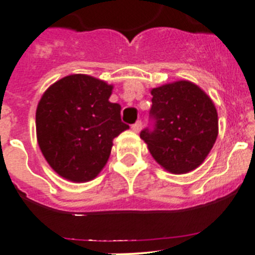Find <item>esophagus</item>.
<instances>
[{
  "label": "esophagus",
  "mask_w": 255,
  "mask_h": 255,
  "mask_svg": "<svg viewBox=\"0 0 255 255\" xmlns=\"http://www.w3.org/2000/svg\"><path fill=\"white\" fill-rule=\"evenodd\" d=\"M141 128H142V122H141V121H138V122H136V123H134V125L132 126V130L134 133H138L139 130H141Z\"/></svg>",
  "instance_id": "34e87169"
}]
</instances>
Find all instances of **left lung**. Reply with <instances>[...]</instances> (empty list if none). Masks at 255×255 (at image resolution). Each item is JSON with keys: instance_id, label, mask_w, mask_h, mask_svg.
Instances as JSON below:
<instances>
[{"instance_id": "obj_1", "label": "left lung", "mask_w": 255, "mask_h": 255, "mask_svg": "<svg viewBox=\"0 0 255 255\" xmlns=\"http://www.w3.org/2000/svg\"><path fill=\"white\" fill-rule=\"evenodd\" d=\"M153 128L139 137L165 170L187 174L205 161L219 134L216 107L210 96L187 80L151 90Z\"/></svg>"}]
</instances>
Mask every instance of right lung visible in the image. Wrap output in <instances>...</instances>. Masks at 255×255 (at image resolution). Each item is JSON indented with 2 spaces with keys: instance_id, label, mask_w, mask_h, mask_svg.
<instances>
[{
  "instance_id": "add662e5",
  "label": "right lung",
  "mask_w": 255,
  "mask_h": 255,
  "mask_svg": "<svg viewBox=\"0 0 255 255\" xmlns=\"http://www.w3.org/2000/svg\"><path fill=\"white\" fill-rule=\"evenodd\" d=\"M113 85L70 75L43 94L35 113L36 139L50 167L75 183L93 180L111 156L113 139L128 129L121 105L109 102Z\"/></svg>"
}]
</instances>
